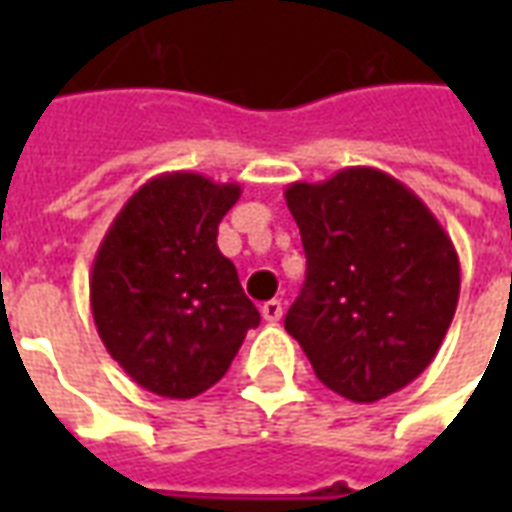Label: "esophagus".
<instances>
[{"label": "esophagus", "instance_id": "obj_1", "mask_svg": "<svg viewBox=\"0 0 512 512\" xmlns=\"http://www.w3.org/2000/svg\"><path fill=\"white\" fill-rule=\"evenodd\" d=\"M260 312H263V318H266L268 323H277L279 318H282V301L279 299L266 301V304L260 307Z\"/></svg>", "mask_w": 512, "mask_h": 512}]
</instances>
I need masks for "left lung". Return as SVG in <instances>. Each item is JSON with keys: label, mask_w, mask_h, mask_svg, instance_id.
Masks as SVG:
<instances>
[{"label": "left lung", "mask_w": 512, "mask_h": 512, "mask_svg": "<svg viewBox=\"0 0 512 512\" xmlns=\"http://www.w3.org/2000/svg\"><path fill=\"white\" fill-rule=\"evenodd\" d=\"M307 279L285 315L315 376L354 403H376L433 362L461 293L450 235L406 183L345 167L285 189Z\"/></svg>", "instance_id": "obj_1"}]
</instances>
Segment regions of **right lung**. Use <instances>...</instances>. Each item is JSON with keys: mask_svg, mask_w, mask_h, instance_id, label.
Returning <instances> with one entry per match:
<instances>
[{"mask_svg": "<svg viewBox=\"0 0 512 512\" xmlns=\"http://www.w3.org/2000/svg\"><path fill=\"white\" fill-rule=\"evenodd\" d=\"M238 183L164 172L128 197L90 271V310L101 343L136 384L186 400L227 373L260 312L233 260L219 252Z\"/></svg>", "mask_w": 512, "mask_h": 512, "instance_id": "add662e5", "label": "right lung"}]
</instances>
